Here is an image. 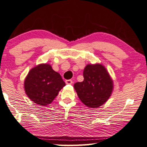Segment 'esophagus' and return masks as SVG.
<instances>
[{"instance_id":"34e87169","label":"esophagus","mask_w":147,"mask_h":147,"mask_svg":"<svg viewBox=\"0 0 147 147\" xmlns=\"http://www.w3.org/2000/svg\"><path fill=\"white\" fill-rule=\"evenodd\" d=\"M65 82H66V84H73V80H67L65 81Z\"/></svg>"}]
</instances>
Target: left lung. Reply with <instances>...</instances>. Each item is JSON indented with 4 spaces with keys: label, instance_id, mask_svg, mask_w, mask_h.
<instances>
[{
    "label": "left lung",
    "instance_id": "1",
    "mask_svg": "<svg viewBox=\"0 0 147 147\" xmlns=\"http://www.w3.org/2000/svg\"><path fill=\"white\" fill-rule=\"evenodd\" d=\"M84 80L74 84L81 102L89 108H98L110 98L114 84L108 71L101 64H88L83 71Z\"/></svg>",
    "mask_w": 147,
    "mask_h": 147
}]
</instances>
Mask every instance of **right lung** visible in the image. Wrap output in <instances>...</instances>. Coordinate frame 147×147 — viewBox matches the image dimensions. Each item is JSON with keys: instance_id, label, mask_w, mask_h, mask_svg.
Returning a JSON list of instances; mask_svg holds the SVG:
<instances>
[{"instance_id": "right-lung-1", "label": "right lung", "mask_w": 147, "mask_h": 147, "mask_svg": "<svg viewBox=\"0 0 147 147\" xmlns=\"http://www.w3.org/2000/svg\"><path fill=\"white\" fill-rule=\"evenodd\" d=\"M65 86L61 74L49 64H39L28 72L24 82L25 93L32 102L47 106Z\"/></svg>"}]
</instances>
